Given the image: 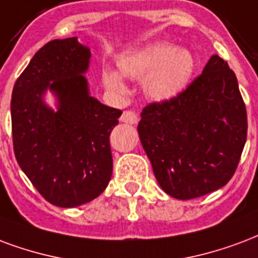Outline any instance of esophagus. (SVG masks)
Here are the masks:
<instances>
[{"instance_id":"1","label":"esophagus","mask_w":258,"mask_h":258,"mask_svg":"<svg viewBox=\"0 0 258 258\" xmlns=\"http://www.w3.org/2000/svg\"><path fill=\"white\" fill-rule=\"evenodd\" d=\"M120 120H121L123 123L127 124H137L138 123V116H137V113L133 112V110H124Z\"/></svg>"}]
</instances>
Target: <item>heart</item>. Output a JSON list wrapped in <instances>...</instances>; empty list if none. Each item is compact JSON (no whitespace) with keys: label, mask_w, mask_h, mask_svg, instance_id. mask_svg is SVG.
<instances>
[{"label":"heart","mask_w":258,"mask_h":258,"mask_svg":"<svg viewBox=\"0 0 258 258\" xmlns=\"http://www.w3.org/2000/svg\"><path fill=\"white\" fill-rule=\"evenodd\" d=\"M117 68L102 71V85L116 95L127 93L124 78L142 79V90L149 100L169 102L187 89L196 71L191 51L168 42H154L130 50L117 58Z\"/></svg>","instance_id":"b5f03b06"}]
</instances>
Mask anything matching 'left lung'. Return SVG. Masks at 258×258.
Masks as SVG:
<instances>
[{"label":"left lung","mask_w":258,"mask_h":258,"mask_svg":"<svg viewBox=\"0 0 258 258\" xmlns=\"http://www.w3.org/2000/svg\"><path fill=\"white\" fill-rule=\"evenodd\" d=\"M138 134L158 184L171 197L191 200L226 186L247 135L245 102L227 61L213 54L177 98L149 104Z\"/></svg>","instance_id":"left-lung-1"}]
</instances>
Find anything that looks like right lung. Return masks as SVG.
<instances>
[{"instance_id":"right-lung-1","label":"right lung","mask_w":258,"mask_h":258,"mask_svg":"<svg viewBox=\"0 0 258 258\" xmlns=\"http://www.w3.org/2000/svg\"><path fill=\"white\" fill-rule=\"evenodd\" d=\"M90 57L76 37L47 42L13 86L17 164L42 197L60 208L93 201L112 176L109 135L121 110L90 95ZM47 91L56 97V110L44 102Z\"/></svg>"}]
</instances>
